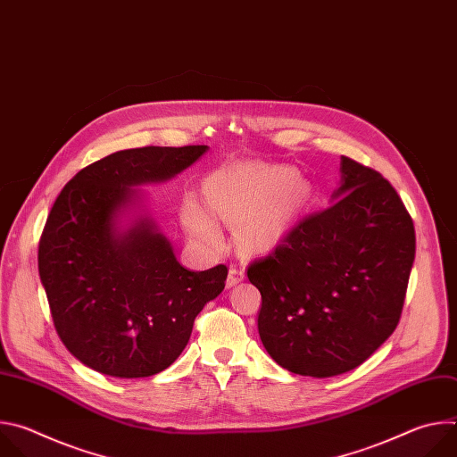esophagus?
<instances>
[{
	"instance_id": "esophagus-1",
	"label": "esophagus",
	"mask_w": 457,
	"mask_h": 457,
	"mask_svg": "<svg viewBox=\"0 0 457 457\" xmlns=\"http://www.w3.org/2000/svg\"><path fill=\"white\" fill-rule=\"evenodd\" d=\"M244 280V271L238 266H229V275H228V287L237 286L238 282Z\"/></svg>"
}]
</instances>
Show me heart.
<instances>
[{"label": "heart", "instance_id": "obj_1", "mask_svg": "<svg viewBox=\"0 0 457 457\" xmlns=\"http://www.w3.org/2000/svg\"><path fill=\"white\" fill-rule=\"evenodd\" d=\"M291 177L293 173L286 170L258 171L251 168H235L220 173L208 189L210 210L228 222L242 218L238 222V238L245 245L260 247L271 244L296 217L303 203V193L296 184H288L268 204L263 201L275 188L289 182ZM258 204L263 206L257 209ZM184 219L189 231L199 240L206 244L220 242L217 224L199 208L187 206Z\"/></svg>", "mask_w": 457, "mask_h": 457}]
</instances>
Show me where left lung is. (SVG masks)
Instances as JSON below:
<instances>
[{"instance_id": "obj_1", "label": "left lung", "mask_w": 457, "mask_h": 457, "mask_svg": "<svg viewBox=\"0 0 457 457\" xmlns=\"http://www.w3.org/2000/svg\"><path fill=\"white\" fill-rule=\"evenodd\" d=\"M340 171L335 203L247 268L262 295L266 351L312 378L353 370L395 333L416 254L412 219L390 182L345 155Z\"/></svg>"}]
</instances>
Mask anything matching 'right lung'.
I'll return each instance as SVG.
<instances>
[{
  "mask_svg": "<svg viewBox=\"0 0 457 457\" xmlns=\"http://www.w3.org/2000/svg\"><path fill=\"white\" fill-rule=\"evenodd\" d=\"M208 146H145L83 168L57 195L41 233L37 268L54 328L87 367L115 378L168 369L187 345L193 321L228 277L219 264L189 271L143 217L117 231L134 186L175 177Z\"/></svg>",
  "mask_w": 457,
  "mask_h": 457,
  "instance_id": "right-lung-1",
  "label": "right lung"
}]
</instances>
